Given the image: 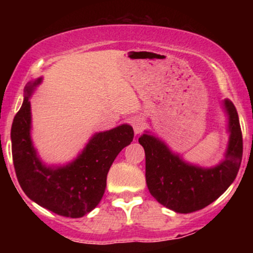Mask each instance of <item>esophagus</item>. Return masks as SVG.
<instances>
[{"mask_svg":"<svg viewBox=\"0 0 253 253\" xmlns=\"http://www.w3.org/2000/svg\"><path fill=\"white\" fill-rule=\"evenodd\" d=\"M132 126H133V129H134V133L136 135H138V134H140V133L144 130L145 123L143 121V119L135 118L134 120L132 121Z\"/></svg>","mask_w":253,"mask_h":253,"instance_id":"34e87169","label":"esophagus"}]
</instances>
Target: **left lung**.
<instances>
[{
  "instance_id": "8db88e82",
  "label": "left lung",
  "mask_w": 253,
  "mask_h": 253,
  "mask_svg": "<svg viewBox=\"0 0 253 253\" xmlns=\"http://www.w3.org/2000/svg\"><path fill=\"white\" fill-rule=\"evenodd\" d=\"M228 115L229 140L225 161L213 168L184 162L155 135L143 134L139 143L145 150L146 184L151 195L176 213H193L221 196L236 179L243 158V135L234 104L223 101Z\"/></svg>"
}]
</instances>
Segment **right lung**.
I'll return each mask as SVG.
<instances>
[{
	"label": "right lung",
	"mask_w": 253,
	"mask_h": 253,
	"mask_svg": "<svg viewBox=\"0 0 253 253\" xmlns=\"http://www.w3.org/2000/svg\"><path fill=\"white\" fill-rule=\"evenodd\" d=\"M42 78L25 86V98L11 125V153L20 187L32 201L58 215L82 217L100 203L107 175L120 151L132 143L134 132L121 125L91 136L81 155L64 167L40 161L31 139L30 96Z\"/></svg>",
	"instance_id": "add662e5"
}]
</instances>
